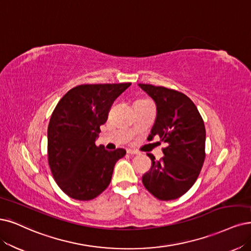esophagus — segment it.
Listing matches in <instances>:
<instances>
[{
	"instance_id": "obj_1",
	"label": "esophagus",
	"mask_w": 251,
	"mask_h": 251,
	"mask_svg": "<svg viewBox=\"0 0 251 251\" xmlns=\"http://www.w3.org/2000/svg\"><path fill=\"white\" fill-rule=\"evenodd\" d=\"M127 153H128L129 155H138V154H140V152L136 151V150H133V149H128V150H127Z\"/></svg>"
}]
</instances>
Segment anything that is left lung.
Returning a JSON list of instances; mask_svg holds the SVG:
<instances>
[{
	"label": "left lung",
	"instance_id": "obj_1",
	"mask_svg": "<svg viewBox=\"0 0 251 251\" xmlns=\"http://www.w3.org/2000/svg\"><path fill=\"white\" fill-rule=\"evenodd\" d=\"M155 102L157 116L149 137L168 144L163 157L143 176L146 189L160 201L182 197L196 183L205 160L206 129L198 107L178 91L138 83Z\"/></svg>",
	"mask_w": 251,
	"mask_h": 251
}]
</instances>
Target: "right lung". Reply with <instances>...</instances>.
I'll list each match as a JSON object with an SVG mask.
<instances>
[{"instance_id": "obj_1", "label": "right lung", "mask_w": 251, "mask_h": 251, "mask_svg": "<svg viewBox=\"0 0 251 251\" xmlns=\"http://www.w3.org/2000/svg\"><path fill=\"white\" fill-rule=\"evenodd\" d=\"M130 85L77 86L52 111L48 129L49 164L54 181L68 197L90 201L109 185L115 164L126 151H107L95 142L113 102Z\"/></svg>"}]
</instances>
